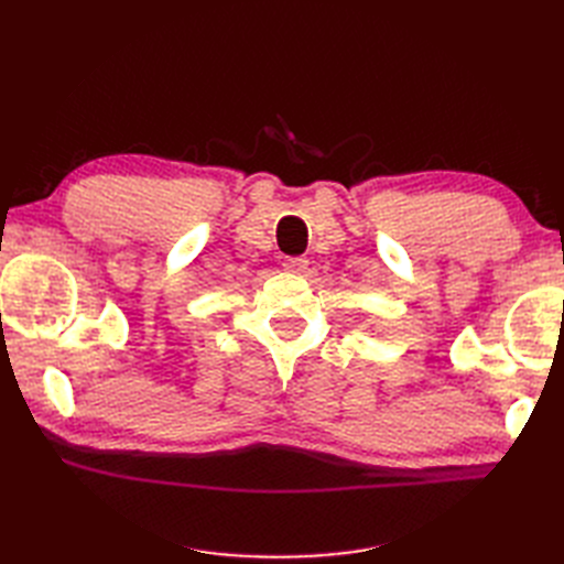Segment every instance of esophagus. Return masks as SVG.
Listing matches in <instances>:
<instances>
[{
  "label": "esophagus",
  "mask_w": 564,
  "mask_h": 564,
  "mask_svg": "<svg viewBox=\"0 0 564 564\" xmlns=\"http://www.w3.org/2000/svg\"><path fill=\"white\" fill-rule=\"evenodd\" d=\"M308 259H305V256H292V259H286L284 261V270H289V272H294V275H303L305 270H308Z\"/></svg>",
  "instance_id": "34e87169"
}]
</instances>
